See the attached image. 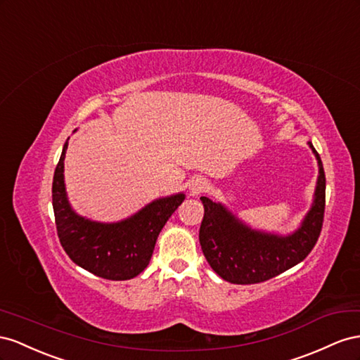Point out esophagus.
Listing matches in <instances>:
<instances>
[{"label": "esophagus", "instance_id": "esophagus-1", "mask_svg": "<svg viewBox=\"0 0 360 360\" xmlns=\"http://www.w3.org/2000/svg\"><path fill=\"white\" fill-rule=\"evenodd\" d=\"M207 186H208V182L203 178H193L188 184V188L191 193H200L207 188Z\"/></svg>", "mask_w": 360, "mask_h": 360}]
</instances>
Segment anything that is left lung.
I'll list each match as a JSON object with an SVG mask.
<instances>
[{
  "instance_id": "8db88e82",
  "label": "left lung",
  "mask_w": 360,
  "mask_h": 360,
  "mask_svg": "<svg viewBox=\"0 0 360 360\" xmlns=\"http://www.w3.org/2000/svg\"><path fill=\"white\" fill-rule=\"evenodd\" d=\"M318 162L314 200L299 228L288 235L255 229L224 203L200 198L205 214L199 231L202 252L221 279L237 285L259 283L302 262L320 237L326 207L323 162L312 141H307Z\"/></svg>"
}]
</instances>
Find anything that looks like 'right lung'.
I'll return each mask as SVG.
<instances>
[{"label": "right lung", "mask_w": 360, "mask_h": 360, "mask_svg": "<svg viewBox=\"0 0 360 360\" xmlns=\"http://www.w3.org/2000/svg\"><path fill=\"white\" fill-rule=\"evenodd\" d=\"M68 140L53 181V208L60 243L81 269L108 281L132 279L148 266L161 229L186 194L158 198L119 221L104 223L83 217L72 208L66 193Z\"/></svg>", "instance_id": "right-lung-1"}]
</instances>
